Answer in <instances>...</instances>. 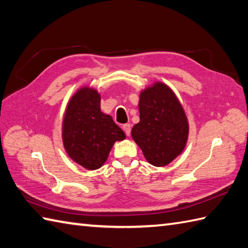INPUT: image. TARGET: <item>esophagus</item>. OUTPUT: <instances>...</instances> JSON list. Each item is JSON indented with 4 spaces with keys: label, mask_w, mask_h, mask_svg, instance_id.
<instances>
[{
    "label": "esophagus",
    "mask_w": 248,
    "mask_h": 248,
    "mask_svg": "<svg viewBox=\"0 0 248 248\" xmlns=\"http://www.w3.org/2000/svg\"><path fill=\"white\" fill-rule=\"evenodd\" d=\"M123 130L125 131L126 136H129V135H130V130H131L130 124H124V125H123Z\"/></svg>",
    "instance_id": "34e87169"
}]
</instances>
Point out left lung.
Instances as JSON below:
<instances>
[{"label": "left lung", "mask_w": 248, "mask_h": 248, "mask_svg": "<svg viewBox=\"0 0 248 248\" xmlns=\"http://www.w3.org/2000/svg\"><path fill=\"white\" fill-rule=\"evenodd\" d=\"M139 112L131 137L151 165L167 166L187 142L189 127L183 107L168 85L155 82L140 93Z\"/></svg>", "instance_id": "obj_1"}]
</instances>
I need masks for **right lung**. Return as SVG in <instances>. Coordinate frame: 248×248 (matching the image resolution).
Returning a JSON list of instances; mask_svg holds the SVG:
<instances>
[{
	"mask_svg": "<svg viewBox=\"0 0 248 248\" xmlns=\"http://www.w3.org/2000/svg\"><path fill=\"white\" fill-rule=\"evenodd\" d=\"M62 138L65 151L75 163L95 170L105 164L115 141L124 140L125 134L110 115L100 111L97 91L83 87L67 104Z\"/></svg>",
	"mask_w": 248,
	"mask_h": 248,
	"instance_id": "add662e5",
	"label": "right lung"
}]
</instances>
